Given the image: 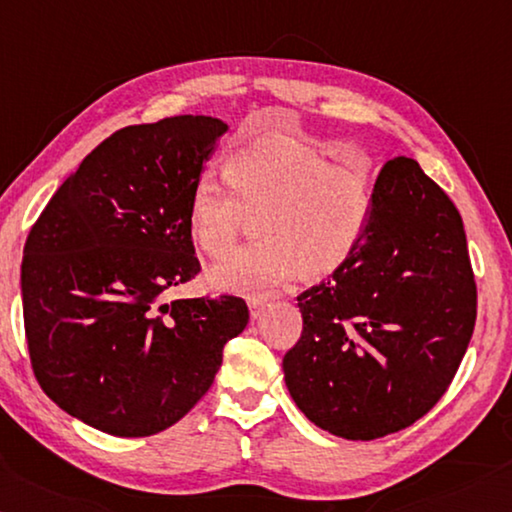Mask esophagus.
Masks as SVG:
<instances>
[{
    "label": "esophagus",
    "instance_id": "34e87169",
    "mask_svg": "<svg viewBox=\"0 0 512 512\" xmlns=\"http://www.w3.org/2000/svg\"><path fill=\"white\" fill-rule=\"evenodd\" d=\"M247 306H249V315H251V319H261V317H263V312H265V306H267V303H265L263 299H249V301H247Z\"/></svg>",
    "mask_w": 512,
    "mask_h": 512
}]
</instances>
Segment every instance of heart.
<instances>
[{
    "label": "heart",
    "mask_w": 512,
    "mask_h": 512,
    "mask_svg": "<svg viewBox=\"0 0 512 512\" xmlns=\"http://www.w3.org/2000/svg\"><path fill=\"white\" fill-rule=\"evenodd\" d=\"M224 175L231 193L200 177L188 197V231L206 256L236 245L256 215V242L240 247L209 272L222 292L265 294L299 270L324 279L348 263L369 231L375 209L371 164H330L292 139H258L233 150Z\"/></svg>",
    "instance_id": "heart-1"
}]
</instances>
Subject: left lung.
I'll return each mask as SVG.
<instances>
[{"mask_svg": "<svg viewBox=\"0 0 512 512\" xmlns=\"http://www.w3.org/2000/svg\"><path fill=\"white\" fill-rule=\"evenodd\" d=\"M297 301L303 333L283 373L310 423L348 441L414 425L450 387L477 319L459 211L418 161H387L362 245Z\"/></svg>", "mask_w": 512, "mask_h": 512, "instance_id": "obj_1", "label": "left lung"}]
</instances>
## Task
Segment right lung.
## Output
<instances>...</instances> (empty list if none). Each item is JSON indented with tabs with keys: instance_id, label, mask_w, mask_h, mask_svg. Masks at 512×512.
I'll use <instances>...</instances> for the list:
<instances>
[{
	"instance_id": "1",
	"label": "right lung",
	"mask_w": 512,
	"mask_h": 512,
	"mask_svg": "<svg viewBox=\"0 0 512 512\" xmlns=\"http://www.w3.org/2000/svg\"><path fill=\"white\" fill-rule=\"evenodd\" d=\"M229 125H128L83 159L26 238L22 308L42 391L98 432L141 438L184 418L249 321L238 297L164 301L200 272L188 197Z\"/></svg>"
}]
</instances>
